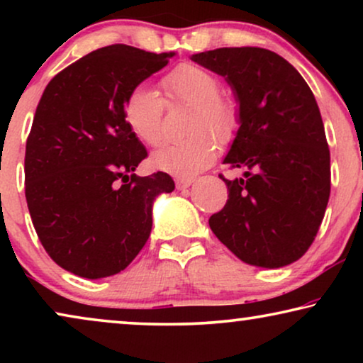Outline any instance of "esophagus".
<instances>
[{"label": "esophagus", "mask_w": 363, "mask_h": 363, "mask_svg": "<svg viewBox=\"0 0 363 363\" xmlns=\"http://www.w3.org/2000/svg\"><path fill=\"white\" fill-rule=\"evenodd\" d=\"M193 183V178H178L177 180V188L178 190H186V188H190Z\"/></svg>", "instance_id": "obj_1"}]
</instances>
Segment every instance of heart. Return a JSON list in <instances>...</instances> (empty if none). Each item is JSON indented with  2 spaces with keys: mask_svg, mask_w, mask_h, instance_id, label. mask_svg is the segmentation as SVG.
<instances>
[{
  "mask_svg": "<svg viewBox=\"0 0 363 363\" xmlns=\"http://www.w3.org/2000/svg\"><path fill=\"white\" fill-rule=\"evenodd\" d=\"M168 101L193 104L188 132L190 138L168 143L150 158L158 172L177 178H191L215 160L216 145L228 143L240 128V108L230 96L220 94V81L215 74L198 64L183 62L162 79ZM163 99L147 86L132 89L123 104V117L128 128L145 145L155 147L163 138ZM212 135L210 136L209 133Z\"/></svg>",
  "mask_w": 363,
  "mask_h": 363,
  "instance_id": "obj_1",
  "label": "heart"
}]
</instances>
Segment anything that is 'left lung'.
Returning <instances> with one entry per match:
<instances>
[{"mask_svg":"<svg viewBox=\"0 0 363 363\" xmlns=\"http://www.w3.org/2000/svg\"><path fill=\"white\" fill-rule=\"evenodd\" d=\"M191 61L225 77L240 128L223 163L246 168L226 180L228 201L210 218L242 262L277 269L314 241L330 195V153L315 97L297 69L262 48H221Z\"/></svg>","mask_w":363,"mask_h":363,"instance_id":"1","label":"left lung"}]
</instances>
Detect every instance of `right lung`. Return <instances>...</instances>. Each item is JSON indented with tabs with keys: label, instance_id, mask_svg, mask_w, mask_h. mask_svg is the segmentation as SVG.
I'll return each instance as SVG.
<instances>
[{
	"label": "right lung",
	"instance_id": "obj_1",
	"mask_svg": "<svg viewBox=\"0 0 363 363\" xmlns=\"http://www.w3.org/2000/svg\"><path fill=\"white\" fill-rule=\"evenodd\" d=\"M177 52L113 44L89 52L44 89L26 142V201L51 259L101 279L125 269L152 231L153 201L172 177H137L147 150L123 117L132 89Z\"/></svg>",
	"mask_w": 363,
	"mask_h": 363
}]
</instances>
